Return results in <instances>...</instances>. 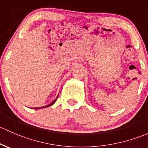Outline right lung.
<instances>
[{"label":"right lung","instance_id":"obj_1","mask_svg":"<svg viewBox=\"0 0 148 148\" xmlns=\"http://www.w3.org/2000/svg\"><path fill=\"white\" fill-rule=\"evenodd\" d=\"M58 97H56V100H54V101H53V102H52L51 103H50V104H48V106H43V107H41V108H33V109H40V108H48V107H49V106H53V105L54 104V103H55V102L56 101V100H57V99H58Z\"/></svg>","mask_w":148,"mask_h":148}]
</instances>
